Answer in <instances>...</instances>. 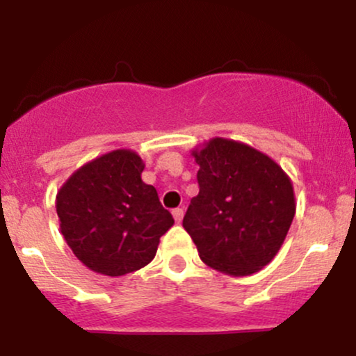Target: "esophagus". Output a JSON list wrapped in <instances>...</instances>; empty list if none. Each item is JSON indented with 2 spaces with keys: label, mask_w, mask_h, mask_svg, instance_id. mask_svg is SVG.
Returning a JSON list of instances; mask_svg holds the SVG:
<instances>
[{
  "label": "esophagus",
  "mask_w": 356,
  "mask_h": 356,
  "mask_svg": "<svg viewBox=\"0 0 356 356\" xmlns=\"http://www.w3.org/2000/svg\"><path fill=\"white\" fill-rule=\"evenodd\" d=\"M172 216H174L175 222H181L182 218H184V209H182V207H177V209H174L172 211Z\"/></svg>",
  "instance_id": "obj_1"
}]
</instances>
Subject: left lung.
Here are the masks:
<instances>
[{
    "label": "left lung",
    "mask_w": 356,
    "mask_h": 356,
    "mask_svg": "<svg viewBox=\"0 0 356 356\" xmlns=\"http://www.w3.org/2000/svg\"><path fill=\"white\" fill-rule=\"evenodd\" d=\"M199 194L182 226L207 266L248 276L271 263L284 243L296 202L293 184L266 154L216 137L192 150Z\"/></svg>",
    "instance_id": "left-lung-1"
}]
</instances>
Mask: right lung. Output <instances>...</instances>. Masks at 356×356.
Masks as SVG:
<instances>
[{"instance_id": "right-lung-1", "label": "right lung", "mask_w": 356, "mask_h": 356, "mask_svg": "<svg viewBox=\"0 0 356 356\" xmlns=\"http://www.w3.org/2000/svg\"><path fill=\"white\" fill-rule=\"evenodd\" d=\"M144 162L118 149L81 165L60 187L56 214L68 246L81 263L105 276L147 266L174 218L157 191L142 181Z\"/></svg>"}]
</instances>
